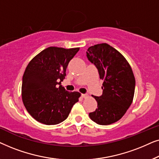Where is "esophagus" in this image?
Listing matches in <instances>:
<instances>
[{
    "mask_svg": "<svg viewBox=\"0 0 159 159\" xmlns=\"http://www.w3.org/2000/svg\"><path fill=\"white\" fill-rule=\"evenodd\" d=\"M81 96H82V98H85L88 97V94H82Z\"/></svg>",
    "mask_w": 159,
    "mask_h": 159,
    "instance_id": "34e87169",
    "label": "esophagus"
}]
</instances>
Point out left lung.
<instances>
[{
    "instance_id": "obj_1",
    "label": "left lung",
    "mask_w": 159,
    "mask_h": 159,
    "mask_svg": "<svg viewBox=\"0 0 159 159\" xmlns=\"http://www.w3.org/2000/svg\"><path fill=\"white\" fill-rule=\"evenodd\" d=\"M87 57L103 80V94L93 95L98 108L89 116L98 125H111L119 120L132 103L135 88L133 72L126 58L107 43L89 48Z\"/></svg>"
}]
</instances>
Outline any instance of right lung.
<instances>
[{
    "mask_svg": "<svg viewBox=\"0 0 159 159\" xmlns=\"http://www.w3.org/2000/svg\"><path fill=\"white\" fill-rule=\"evenodd\" d=\"M80 48L49 47L28 64L22 77L21 97L26 109L39 122L57 125L68 117L80 93L61 85L69 63Z\"/></svg>",
    "mask_w": 159,
    "mask_h": 159,
    "instance_id": "obj_1",
    "label": "right lung"
}]
</instances>
